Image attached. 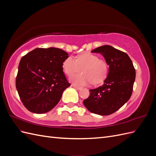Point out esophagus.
<instances>
[{"mask_svg":"<svg viewBox=\"0 0 156 156\" xmlns=\"http://www.w3.org/2000/svg\"><path fill=\"white\" fill-rule=\"evenodd\" d=\"M72 86L73 87H74L75 89H77V90H80V89H81V88H82V87H81L76 86V85H75V84H72Z\"/></svg>","mask_w":156,"mask_h":156,"instance_id":"esophagus-1","label":"esophagus"}]
</instances>
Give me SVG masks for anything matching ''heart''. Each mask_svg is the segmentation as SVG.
I'll return each mask as SVG.
<instances>
[{
	"mask_svg": "<svg viewBox=\"0 0 156 156\" xmlns=\"http://www.w3.org/2000/svg\"><path fill=\"white\" fill-rule=\"evenodd\" d=\"M62 67L69 76L77 73L82 68L83 73L73 75L71 81L79 84L92 83L99 84L104 81L109 72V64L104 59L91 53L79 55L77 59L69 56L64 60Z\"/></svg>",
	"mask_w": 156,
	"mask_h": 156,
	"instance_id": "1",
	"label": "heart"
}]
</instances>
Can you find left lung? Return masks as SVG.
Returning <instances> with one entry per match:
<instances>
[{"label":"left lung","mask_w":156,"mask_h":156,"mask_svg":"<svg viewBox=\"0 0 156 156\" xmlns=\"http://www.w3.org/2000/svg\"><path fill=\"white\" fill-rule=\"evenodd\" d=\"M91 52L104 56L109 64V72L102 86L89 90L90 96L83 103L94 114L109 115L129 100L135 79V69L128 55L112 46L103 45Z\"/></svg>","instance_id":"obj_1"}]
</instances>
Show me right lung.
Masks as SVG:
<instances>
[{
	"label": "right lung",
	"mask_w": 156,
	"mask_h": 156,
	"mask_svg": "<svg viewBox=\"0 0 156 156\" xmlns=\"http://www.w3.org/2000/svg\"><path fill=\"white\" fill-rule=\"evenodd\" d=\"M66 52L55 48H36L23 56L19 64L16 86L23 104L29 111H51L70 87L62 64Z\"/></svg>",
	"instance_id": "1"
}]
</instances>
